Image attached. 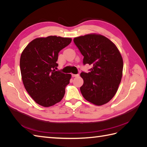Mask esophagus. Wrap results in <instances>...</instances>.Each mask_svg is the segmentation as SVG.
Segmentation results:
<instances>
[{"mask_svg":"<svg viewBox=\"0 0 147 147\" xmlns=\"http://www.w3.org/2000/svg\"><path fill=\"white\" fill-rule=\"evenodd\" d=\"M72 77H78L79 76L78 74H72Z\"/></svg>","mask_w":147,"mask_h":147,"instance_id":"34e87169","label":"esophagus"}]
</instances>
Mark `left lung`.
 <instances>
[{"label":"left lung","mask_w":147,"mask_h":147,"mask_svg":"<svg viewBox=\"0 0 147 147\" xmlns=\"http://www.w3.org/2000/svg\"><path fill=\"white\" fill-rule=\"evenodd\" d=\"M84 56L83 64L92 67L89 73L82 72L83 97L96 105L109 102L116 94L121 81L123 61L117 46L104 35L89 34L74 38Z\"/></svg>","instance_id":"left-lung-1"}]
</instances>
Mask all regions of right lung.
Here are the masks:
<instances>
[{
	"label": "right lung",
	"instance_id": "right-lung-1",
	"mask_svg": "<svg viewBox=\"0 0 147 147\" xmlns=\"http://www.w3.org/2000/svg\"><path fill=\"white\" fill-rule=\"evenodd\" d=\"M72 38L50 35L31 41L20 57L21 78L24 88L37 104L48 107L64 97L72 75L56 71L59 52Z\"/></svg>",
	"mask_w": 147,
	"mask_h": 147
}]
</instances>
